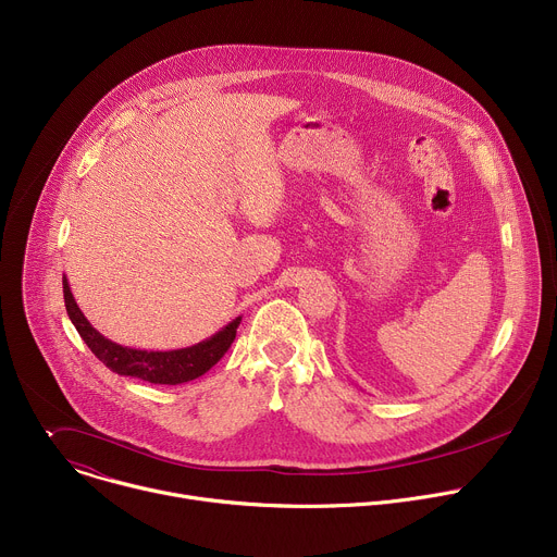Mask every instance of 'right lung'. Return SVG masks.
Masks as SVG:
<instances>
[{
    "label": "right lung",
    "mask_w": 557,
    "mask_h": 557,
    "mask_svg": "<svg viewBox=\"0 0 557 557\" xmlns=\"http://www.w3.org/2000/svg\"><path fill=\"white\" fill-rule=\"evenodd\" d=\"M63 299H65L70 322L74 324L76 333L82 335V339L88 344V348L95 352L99 361H103L112 372L121 376H134V379L158 383V385H178V383H187L191 379L202 376L231 348L235 339V331L243 322V317H235V320L228 322L222 331H218L209 339L194 344L189 348L138 350V348L114 344L108 337H103L86 320L82 308L76 306L65 277H63Z\"/></svg>",
    "instance_id": "right-lung-1"
}]
</instances>
